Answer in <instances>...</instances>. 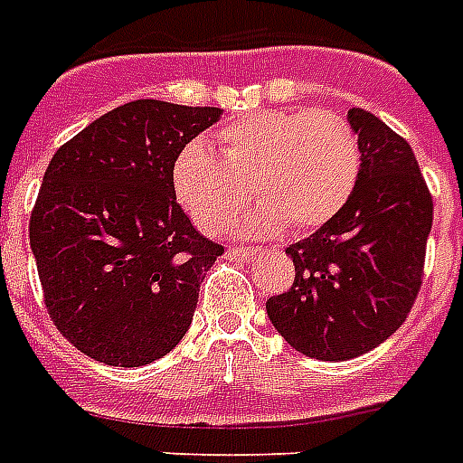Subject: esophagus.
Segmentation results:
<instances>
[{
  "mask_svg": "<svg viewBox=\"0 0 463 463\" xmlns=\"http://www.w3.org/2000/svg\"><path fill=\"white\" fill-rule=\"evenodd\" d=\"M228 260H238V261H250L252 257H257L260 254V250H242V247H231L228 250Z\"/></svg>",
  "mask_w": 463,
  "mask_h": 463,
  "instance_id": "1",
  "label": "esophagus"
}]
</instances>
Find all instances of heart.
I'll use <instances>...</instances> for the list:
<instances>
[{
	"instance_id": "heart-1",
	"label": "heart",
	"mask_w": 463,
	"mask_h": 463,
	"mask_svg": "<svg viewBox=\"0 0 463 463\" xmlns=\"http://www.w3.org/2000/svg\"><path fill=\"white\" fill-rule=\"evenodd\" d=\"M216 156L187 144L173 163V192L199 231L221 238L250 199L245 231L319 228L344 209L360 175V141L334 110H257L213 137Z\"/></svg>"
}]
</instances>
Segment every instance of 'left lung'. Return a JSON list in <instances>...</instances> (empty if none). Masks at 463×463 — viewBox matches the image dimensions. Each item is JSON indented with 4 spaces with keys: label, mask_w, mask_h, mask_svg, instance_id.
<instances>
[{
    "label": "left lung",
    "mask_w": 463,
    "mask_h": 463,
    "mask_svg": "<svg viewBox=\"0 0 463 463\" xmlns=\"http://www.w3.org/2000/svg\"><path fill=\"white\" fill-rule=\"evenodd\" d=\"M360 175L351 199L309 238L286 247L296 281L267 300L276 331L317 360H351L387 341L423 283L432 196L409 141L353 108Z\"/></svg>",
    "instance_id": "left-lung-1"
}]
</instances>
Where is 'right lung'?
Returning a JSON list of instances; mask_svg holds the SVG:
<instances>
[{
	"mask_svg": "<svg viewBox=\"0 0 463 463\" xmlns=\"http://www.w3.org/2000/svg\"><path fill=\"white\" fill-rule=\"evenodd\" d=\"M221 108L134 100L57 148L31 213V250L54 326L89 358L139 367L187 334L223 247L175 199L173 163Z\"/></svg>",
	"mask_w": 463,
	"mask_h": 463,
	"instance_id": "1",
	"label": "right lung"
}]
</instances>
